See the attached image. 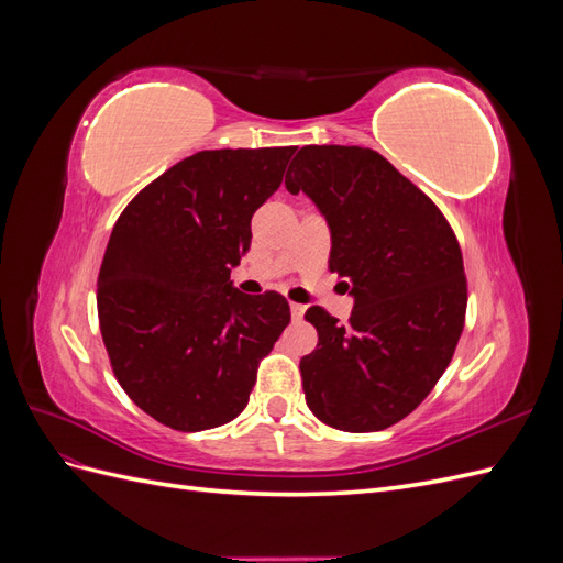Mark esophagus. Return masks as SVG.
Wrapping results in <instances>:
<instances>
[{"instance_id": "obj_1", "label": "esophagus", "mask_w": 563, "mask_h": 563, "mask_svg": "<svg viewBox=\"0 0 563 563\" xmlns=\"http://www.w3.org/2000/svg\"><path fill=\"white\" fill-rule=\"evenodd\" d=\"M291 314H294V319H302V314H305V305H300V302H291Z\"/></svg>"}]
</instances>
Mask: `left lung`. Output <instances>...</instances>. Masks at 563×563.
Listing matches in <instances>:
<instances>
[{
  "instance_id": "left-lung-1",
  "label": "left lung",
  "mask_w": 563,
  "mask_h": 563,
  "mask_svg": "<svg viewBox=\"0 0 563 563\" xmlns=\"http://www.w3.org/2000/svg\"><path fill=\"white\" fill-rule=\"evenodd\" d=\"M331 230L329 269L354 296L347 323L323 308L300 360L310 411L335 430L378 432L430 395L465 327L463 253L437 203L376 150L305 145L286 174Z\"/></svg>"
}]
</instances>
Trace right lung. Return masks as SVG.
<instances>
[{
    "label": "right lung",
    "mask_w": 563,
    "mask_h": 563,
    "mask_svg": "<svg viewBox=\"0 0 563 563\" xmlns=\"http://www.w3.org/2000/svg\"><path fill=\"white\" fill-rule=\"evenodd\" d=\"M294 152H197L117 218L98 272L100 333L119 385L166 428L201 432L240 416L291 321L282 294L246 296L230 272Z\"/></svg>",
    "instance_id": "right-lung-1"
}]
</instances>
